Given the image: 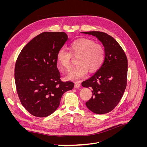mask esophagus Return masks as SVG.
Instances as JSON below:
<instances>
[{
	"mask_svg": "<svg viewBox=\"0 0 147 147\" xmlns=\"http://www.w3.org/2000/svg\"><path fill=\"white\" fill-rule=\"evenodd\" d=\"M80 84L78 83H75V88H79L80 87Z\"/></svg>",
	"mask_w": 147,
	"mask_h": 147,
	"instance_id": "esophagus-1",
	"label": "esophagus"
}]
</instances>
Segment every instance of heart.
I'll return each instance as SVG.
<instances>
[{
    "instance_id": "1",
    "label": "heart",
    "mask_w": 147,
    "mask_h": 147,
    "mask_svg": "<svg viewBox=\"0 0 147 147\" xmlns=\"http://www.w3.org/2000/svg\"><path fill=\"white\" fill-rule=\"evenodd\" d=\"M70 51L62 48L56 54L57 63L66 70L71 67L72 56H78V65L66 75L65 78L69 80L78 81L86 76L89 70L91 73L96 72L104 62V47L90 38H82L75 40L70 44Z\"/></svg>"
}]
</instances>
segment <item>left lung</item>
<instances>
[{
	"label": "left lung",
	"instance_id": "1",
	"mask_svg": "<svg viewBox=\"0 0 147 147\" xmlns=\"http://www.w3.org/2000/svg\"><path fill=\"white\" fill-rule=\"evenodd\" d=\"M82 33L96 37L102 43L105 52L101 67L82 83L83 87L92 88V96L86 105L96 114L109 113L118 105L126 88L127 57L116 40L107 34L99 31Z\"/></svg>",
	"mask_w": 147,
	"mask_h": 147
}]
</instances>
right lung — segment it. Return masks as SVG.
<instances>
[{"instance_id":"obj_1","label":"right lung","mask_w":147,"mask_h":147,"mask_svg":"<svg viewBox=\"0 0 147 147\" xmlns=\"http://www.w3.org/2000/svg\"><path fill=\"white\" fill-rule=\"evenodd\" d=\"M64 32H44L21 50L15 67V80L21 104L37 117H46L58 108L61 97L74 83L61 80L56 54L67 40Z\"/></svg>"}]
</instances>
